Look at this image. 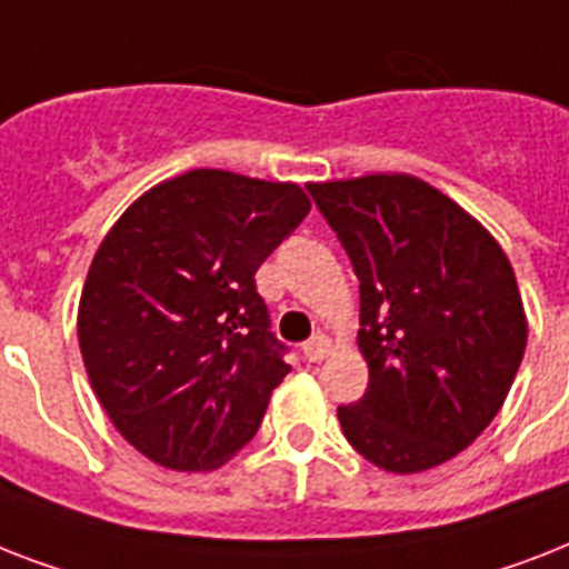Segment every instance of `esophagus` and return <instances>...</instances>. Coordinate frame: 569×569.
Here are the masks:
<instances>
[{
  "instance_id": "34e87169",
  "label": "esophagus",
  "mask_w": 569,
  "mask_h": 569,
  "mask_svg": "<svg viewBox=\"0 0 569 569\" xmlns=\"http://www.w3.org/2000/svg\"><path fill=\"white\" fill-rule=\"evenodd\" d=\"M329 352H331V340L326 338V335H313L311 340H306V343H302V356H306V361H311V363L322 361V358L329 356Z\"/></svg>"
}]
</instances>
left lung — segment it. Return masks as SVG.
Returning <instances> with one entry per match:
<instances>
[{"instance_id":"1","label":"left lung","mask_w":569,"mask_h":569,"mask_svg":"<svg viewBox=\"0 0 569 569\" xmlns=\"http://www.w3.org/2000/svg\"><path fill=\"white\" fill-rule=\"evenodd\" d=\"M361 281L370 385L338 408L367 461L420 472L467 449L506 402L526 313L506 252L465 208L413 176L308 184Z\"/></svg>"}]
</instances>
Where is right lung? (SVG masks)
<instances>
[{
	"label": "right lung",
	"instance_id": "obj_1",
	"mask_svg": "<svg viewBox=\"0 0 569 569\" xmlns=\"http://www.w3.org/2000/svg\"><path fill=\"white\" fill-rule=\"evenodd\" d=\"M308 211L297 184L190 170L104 234L81 358L117 431L156 465L213 470L258 431L290 367L256 272Z\"/></svg>",
	"mask_w": 569,
	"mask_h": 569
}]
</instances>
